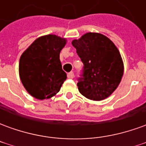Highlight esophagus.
I'll use <instances>...</instances> for the list:
<instances>
[{
  "instance_id": "obj_1",
  "label": "esophagus",
  "mask_w": 146,
  "mask_h": 146,
  "mask_svg": "<svg viewBox=\"0 0 146 146\" xmlns=\"http://www.w3.org/2000/svg\"><path fill=\"white\" fill-rule=\"evenodd\" d=\"M67 76H68V78H70V79H73V77H74V73L73 72H70L67 74Z\"/></svg>"
}]
</instances>
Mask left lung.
Wrapping results in <instances>:
<instances>
[{
    "instance_id": "obj_1",
    "label": "left lung",
    "mask_w": 146,
    "mask_h": 146,
    "mask_svg": "<svg viewBox=\"0 0 146 146\" xmlns=\"http://www.w3.org/2000/svg\"><path fill=\"white\" fill-rule=\"evenodd\" d=\"M72 44L84 63L78 79L80 93L93 101L108 98L119 84L123 63L119 50L107 36L98 33H87Z\"/></svg>"
}]
</instances>
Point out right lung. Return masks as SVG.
<instances>
[{
	"mask_svg": "<svg viewBox=\"0 0 146 146\" xmlns=\"http://www.w3.org/2000/svg\"><path fill=\"white\" fill-rule=\"evenodd\" d=\"M66 44L65 38L48 34L36 39L21 55L20 80L27 92L35 98L53 97L66 80L59 59Z\"/></svg>",
	"mask_w": 146,
	"mask_h": 146,
	"instance_id": "1",
	"label": "right lung"
}]
</instances>
